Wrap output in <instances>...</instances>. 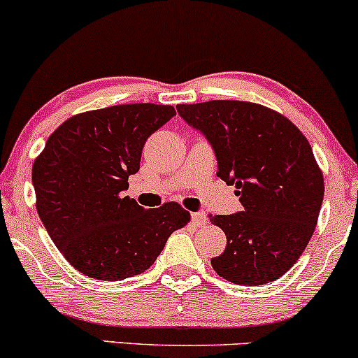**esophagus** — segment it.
I'll use <instances>...</instances> for the list:
<instances>
[{
	"label": "esophagus",
	"instance_id": "obj_1",
	"mask_svg": "<svg viewBox=\"0 0 358 358\" xmlns=\"http://www.w3.org/2000/svg\"><path fill=\"white\" fill-rule=\"evenodd\" d=\"M192 220H193V224L196 225V227H205V225H207V222H208L207 213H205V212L192 213Z\"/></svg>",
	"mask_w": 358,
	"mask_h": 358
}]
</instances>
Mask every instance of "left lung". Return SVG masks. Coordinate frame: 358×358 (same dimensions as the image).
<instances>
[{"label": "left lung", "instance_id": "8db88e82", "mask_svg": "<svg viewBox=\"0 0 358 358\" xmlns=\"http://www.w3.org/2000/svg\"><path fill=\"white\" fill-rule=\"evenodd\" d=\"M202 131L220 176L236 185L244 210L213 215L227 248L212 268L227 281L257 286L293 268L313 236L323 202V171L305 134L281 113L248 101L178 104Z\"/></svg>", "mask_w": 358, "mask_h": 358}]
</instances>
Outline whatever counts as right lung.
Here are the masks:
<instances>
[{
	"instance_id": "add662e5",
	"label": "right lung",
	"mask_w": 358,
	"mask_h": 358,
	"mask_svg": "<svg viewBox=\"0 0 358 358\" xmlns=\"http://www.w3.org/2000/svg\"><path fill=\"white\" fill-rule=\"evenodd\" d=\"M173 106L121 104L69 117L35 158L36 212L48 236L85 276L121 281L150 268L166 239L190 222L180 203L143 208L124 196L146 139Z\"/></svg>"
}]
</instances>
